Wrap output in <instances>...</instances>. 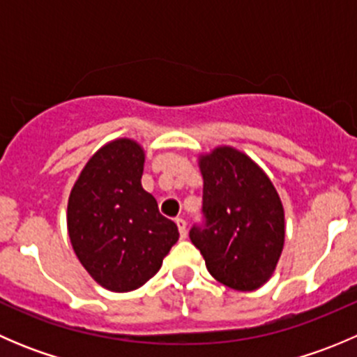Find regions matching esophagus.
<instances>
[{
    "mask_svg": "<svg viewBox=\"0 0 357 357\" xmlns=\"http://www.w3.org/2000/svg\"><path fill=\"white\" fill-rule=\"evenodd\" d=\"M176 225H178V229H179V236H181L183 240L186 238V236H188V231H186V221L185 219H176Z\"/></svg>",
    "mask_w": 357,
    "mask_h": 357,
    "instance_id": "esophagus-1",
    "label": "esophagus"
}]
</instances>
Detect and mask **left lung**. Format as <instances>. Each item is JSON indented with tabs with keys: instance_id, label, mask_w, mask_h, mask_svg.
I'll use <instances>...</instances> for the list:
<instances>
[{
	"instance_id": "1",
	"label": "left lung",
	"mask_w": 357,
	"mask_h": 357,
	"mask_svg": "<svg viewBox=\"0 0 357 357\" xmlns=\"http://www.w3.org/2000/svg\"><path fill=\"white\" fill-rule=\"evenodd\" d=\"M204 226L190 240L208 273L233 290L252 291L275 273L285 242V212L264 171L240 150L218 146L199 158Z\"/></svg>"
}]
</instances>
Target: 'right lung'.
Returning <instances> with one entry per match:
<instances>
[{"mask_svg":"<svg viewBox=\"0 0 357 357\" xmlns=\"http://www.w3.org/2000/svg\"><path fill=\"white\" fill-rule=\"evenodd\" d=\"M145 150L129 138L103 145L72 186L67 229L79 262L110 291L145 285L178 242V226L142 186Z\"/></svg>","mask_w":357,"mask_h":357,"instance_id":"obj_1","label":"right lung"}]
</instances>
